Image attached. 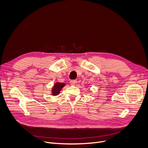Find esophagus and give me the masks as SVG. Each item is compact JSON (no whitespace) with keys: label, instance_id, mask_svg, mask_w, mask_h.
I'll return each mask as SVG.
<instances>
[{"label":"esophagus","instance_id":"esophagus-1","mask_svg":"<svg viewBox=\"0 0 148 148\" xmlns=\"http://www.w3.org/2000/svg\"><path fill=\"white\" fill-rule=\"evenodd\" d=\"M77 81H76V80H71L70 81V84L71 86H75L77 84Z\"/></svg>","mask_w":148,"mask_h":148}]
</instances>
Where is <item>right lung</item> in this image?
Wrapping results in <instances>:
<instances>
[{"label":"right lung","mask_w":148,"mask_h":148,"mask_svg":"<svg viewBox=\"0 0 148 148\" xmlns=\"http://www.w3.org/2000/svg\"><path fill=\"white\" fill-rule=\"evenodd\" d=\"M66 86L65 83L63 82H57L56 83H54V86L52 87L51 89V94L53 96H57L58 95L61 89L64 87Z\"/></svg>","instance_id":"right-lung-1"}]
</instances>
